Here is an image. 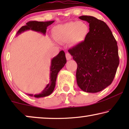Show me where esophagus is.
<instances>
[{"label": "esophagus", "mask_w": 129, "mask_h": 129, "mask_svg": "<svg viewBox=\"0 0 129 129\" xmlns=\"http://www.w3.org/2000/svg\"><path fill=\"white\" fill-rule=\"evenodd\" d=\"M66 59L68 60H69L71 59L72 56L70 55V54L69 53L67 52L66 54Z\"/></svg>", "instance_id": "esophagus-1"}]
</instances>
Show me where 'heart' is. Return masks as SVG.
Here are the masks:
<instances>
[{"label":"heart","instance_id":"1","mask_svg":"<svg viewBox=\"0 0 129 129\" xmlns=\"http://www.w3.org/2000/svg\"><path fill=\"white\" fill-rule=\"evenodd\" d=\"M89 33L87 24L83 22H70L56 26L53 29L54 36L59 42L70 40L73 44L83 41Z\"/></svg>","mask_w":129,"mask_h":129}]
</instances>
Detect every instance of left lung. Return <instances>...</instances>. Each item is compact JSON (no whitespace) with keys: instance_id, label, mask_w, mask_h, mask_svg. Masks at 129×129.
Segmentation results:
<instances>
[{"instance_id":"left-lung-1","label":"left lung","mask_w":129,"mask_h":129,"mask_svg":"<svg viewBox=\"0 0 129 129\" xmlns=\"http://www.w3.org/2000/svg\"><path fill=\"white\" fill-rule=\"evenodd\" d=\"M81 20L89 23V31L83 41L69 49L77 63L76 80L79 87L87 93H97L112 83L119 57L117 42L103 21L90 16Z\"/></svg>"}]
</instances>
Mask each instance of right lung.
I'll return each mask as SVG.
<instances>
[{"label": "right lung", "instance_id": "right-lung-1", "mask_svg": "<svg viewBox=\"0 0 129 129\" xmlns=\"http://www.w3.org/2000/svg\"><path fill=\"white\" fill-rule=\"evenodd\" d=\"M54 21H48V22H38V21H30L26 23V25L22 26L19 31L17 35L27 30L38 31L45 35L46 32L47 27L52 24ZM66 63V59L65 56L64 51L61 50L59 52L56 57H53L51 61L50 66V81L49 84H47L45 89L40 94H35V98H42V97L47 96L50 95L53 91L56 85V81L57 78V74L62 69ZM29 96H33V94H29Z\"/></svg>", "mask_w": 129, "mask_h": 129}]
</instances>
